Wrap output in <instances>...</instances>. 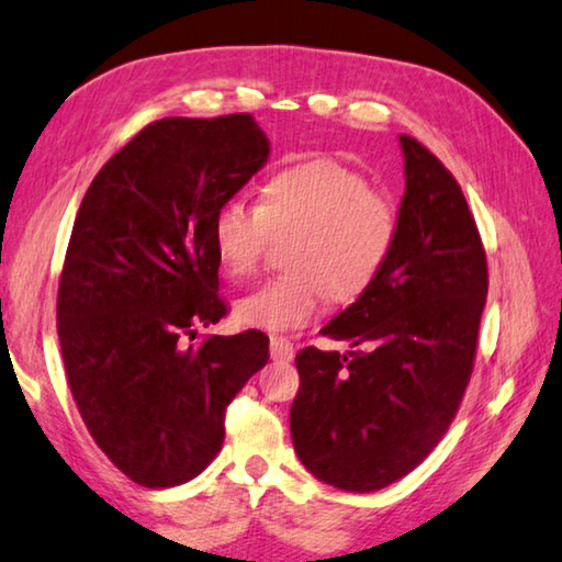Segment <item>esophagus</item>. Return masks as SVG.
<instances>
[{
    "label": "esophagus",
    "instance_id": "34e87169",
    "mask_svg": "<svg viewBox=\"0 0 562 562\" xmlns=\"http://www.w3.org/2000/svg\"><path fill=\"white\" fill-rule=\"evenodd\" d=\"M293 352H296V348H293V342L289 338L271 336V358L273 360H291Z\"/></svg>",
    "mask_w": 562,
    "mask_h": 562
}]
</instances>
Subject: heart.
Returning a JSON list of instances; mask_svg holds the SVG:
<instances>
[{"label":"heart","instance_id":"heart-1","mask_svg":"<svg viewBox=\"0 0 562 562\" xmlns=\"http://www.w3.org/2000/svg\"><path fill=\"white\" fill-rule=\"evenodd\" d=\"M402 232V214L387 192L333 157H311L273 170L256 206L224 202L212 241L226 273L259 271L271 236H293L289 271L236 306L246 326L289 333L308 326L336 303L360 299L385 271Z\"/></svg>","mask_w":562,"mask_h":562}]
</instances>
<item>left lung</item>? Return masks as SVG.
<instances>
[{
	"label": "left lung",
	"instance_id": "left-lung-1",
	"mask_svg": "<svg viewBox=\"0 0 562 562\" xmlns=\"http://www.w3.org/2000/svg\"><path fill=\"white\" fill-rule=\"evenodd\" d=\"M407 190L392 259L321 333L348 356L303 348L291 437L313 476L378 491L429 457L474 372L488 263L479 226L435 153L400 135Z\"/></svg>",
	"mask_w": 562,
	"mask_h": 562
}]
</instances>
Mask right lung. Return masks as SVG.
<instances>
[{"label": "right lung", "instance_id": "add662e5", "mask_svg": "<svg viewBox=\"0 0 562 562\" xmlns=\"http://www.w3.org/2000/svg\"><path fill=\"white\" fill-rule=\"evenodd\" d=\"M266 157L249 113L162 117L101 167L78 206L56 301L68 387L95 445L145 488L206 469L226 407L269 362L261 330L187 346L229 313L212 222Z\"/></svg>", "mask_w": 562, "mask_h": 562}]
</instances>
